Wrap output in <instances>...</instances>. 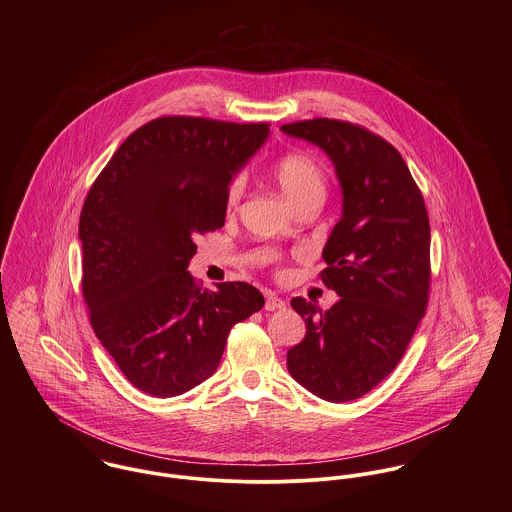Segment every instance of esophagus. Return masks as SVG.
Returning <instances> with one entry per match:
<instances>
[{
	"label": "esophagus",
	"mask_w": 512,
	"mask_h": 512,
	"mask_svg": "<svg viewBox=\"0 0 512 512\" xmlns=\"http://www.w3.org/2000/svg\"><path fill=\"white\" fill-rule=\"evenodd\" d=\"M266 311H278V309H286V301L282 297H278L276 293H266V303H264Z\"/></svg>",
	"instance_id": "obj_1"
}]
</instances>
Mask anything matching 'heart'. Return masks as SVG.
Here are the masks:
<instances>
[{
  "instance_id": "heart-1",
  "label": "heart",
  "mask_w": 512,
  "mask_h": 512,
  "mask_svg": "<svg viewBox=\"0 0 512 512\" xmlns=\"http://www.w3.org/2000/svg\"><path fill=\"white\" fill-rule=\"evenodd\" d=\"M280 189L293 207L313 197H325V173L317 159L305 151L284 153L272 169ZM242 193V183L234 181L228 189L226 203L232 207Z\"/></svg>"
}]
</instances>
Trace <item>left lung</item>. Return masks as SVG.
<instances>
[{
	"instance_id": "1",
	"label": "left lung",
	"mask_w": 512,
	"mask_h": 512,
	"mask_svg": "<svg viewBox=\"0 0 512 512\" xmlns=\"http://www.w3.org/2000/svg\"><path fill=\"white\" fill-rule=\"evenodd\" d=\"M282 132L323 149L343 193L321 272L341 299L321 311L293 297L307 331L288 351V370L327 402L357 400L400 363L426 313L428 211L406 161L380 136L329 118L286 124Z\"/></svg>"
}]
</instances>
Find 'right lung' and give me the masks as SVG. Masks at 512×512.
Wrapping results in <instances>:
<instances>
[{
	"label": "right lung",
	"mask_w": 512,
	"mask_h": 512,
	"mask_svg": "<svg viewBox=\"0 0 512 512\" xmlns=\"http://www.w3.org/2000/svg\"><path fill=\"white\" fill-rule=\"evenodd\" d=\"M268 124L163 116L116 149L78 222L92 329L142 392L179 396L217 370L230 329L264 307L246 282L201 290L195 238L224 226L232 177Z\"/></svg>",
	"instance_id": "obj_1"
}]
</instances>
